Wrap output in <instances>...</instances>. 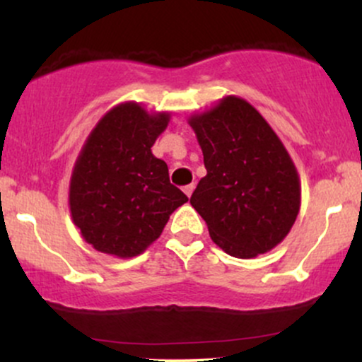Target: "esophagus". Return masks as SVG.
Returning <instances> with one entry per match:
<instances>
[{"label":"esophagus","mask_w":362,"mask_h":362,"mask_svg":"<svg viewBox=\"0 0 362 362\" xmlns=\"http://www.w3.org/2000/svg\"><path fill=\"white\" fill-rule=\"evenodd\" d=\"M194 189H195V185H194V184H190V185H185V187H184V192L187 194V197H190V195H192Z\"/></svg>","instance_id":"1"}]
</instances>
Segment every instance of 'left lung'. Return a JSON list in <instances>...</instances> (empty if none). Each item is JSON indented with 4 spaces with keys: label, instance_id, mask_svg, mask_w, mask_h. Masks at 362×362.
<instances>
[{
    "label": "left lung",
    "instance_id": "obj_1",
    "mask_svg": "<svg viewBox=\"0 0 362 362\" xmlns=\"http://www.w3.org/2000/svg\"><path fill=\"white\" fill-rule=\"evenodd\" d=\"M189 124L207 170L190 204L211 240L236 259L271 252L288 236L301 207L300 175L279 136L236 95L190 115Z\"/></svg>",
    "mask_w": 362,
    "mask_h": 362
}]
</instances>
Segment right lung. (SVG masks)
I'll return each mask as SVG.
<instances>
[{
    "label": "right lung",
    "mask_w": 362,
    "mask_h": 362,
    "mask_svg": "<svg viewBox=\"0 0 362 362\" xmlns=\"http://www.w3.org/2000/svg\"><path fill=\"white\" fill-rule=\"evenodd\" d=\"M170 112L122 102L102 115L69 178L74 226L95 250L131 259L160 238L170 214L189 197L170 184L168 167L151 153Z\"/></svg>",
    "instance_id": "1"
}]
</instances>
